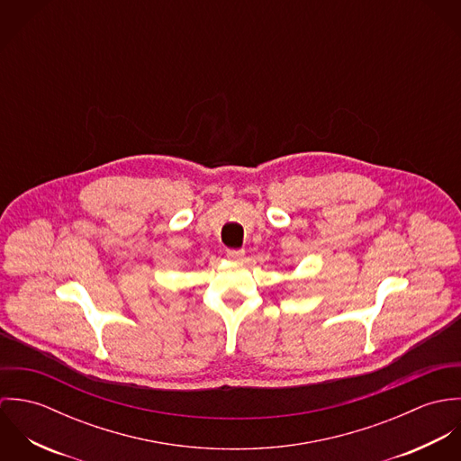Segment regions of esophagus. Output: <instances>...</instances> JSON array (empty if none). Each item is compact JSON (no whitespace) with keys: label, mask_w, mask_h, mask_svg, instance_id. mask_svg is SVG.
<instances>
[{"label":"esophagus","mask_w":461,"mask_h":461,"mask_svg":"<svg viewBox=\"0 0 461 461\" xmlns=\"http://www.w3.org/2000/svg\"><path fill=\"white\" fill-rule=\"evenodd\" d=\"M227 258L232 261H241L245 258V250H227Z\"/></svg>","instance_id":"34e87169"}]
</instances>
